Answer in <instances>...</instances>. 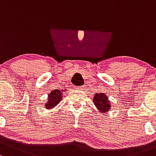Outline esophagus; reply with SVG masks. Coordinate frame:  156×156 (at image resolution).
<instances>
[{
    "instance_id": "34e87169",
    "label": "esophagus",
    "mask_w": 156,
    "mask_h": 156,
    "mask_svg": "<svg viewBox=\"0 0 156 156\" xmlns=\"http://www.w3.org/2000/svg\"><path fill=\"white\" fill-rule=\"evenodd\" d=\"M75 89L76 90H81L83 89V87H75Z\"/></svg>"
}]
</instances>
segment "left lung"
<instances>
[{"instance_id": "1", "label": "left lung", "mask_w": 156, "mask_h": 156, "mask_svg": "<svg viewBox=\"0 0 156 156\" xmlns=\"http://www.w3.org/2000/svg\"><path fill=\"white\" fill-rule=\"evenodd\" d=\"M94 105L100 113H107L111 109V101L108 100L107 95L103 93H96L93 100Z\"/></svg>"}]
</instances>
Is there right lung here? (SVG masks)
Segmentation results:
<instances>
[{
    "mask_svg": "<svg viewBox=\"0 0 156 156\" xmlns=\"http://www.w3.org/2000/svg\"><path fill=\"white\" fill-rule=\"evenodd\" d=\"M63 91H66V89L64 90H55L53 91H51L48 95V100L45 104V107L46 109L51 110L55 108L59 103L63 99Z\"/></svg>",
    "mask_w": 156,
    "mask_h": 156,
    "instance_id": "right-lung-1",
    "label": "right lung"
}]
</instances>
